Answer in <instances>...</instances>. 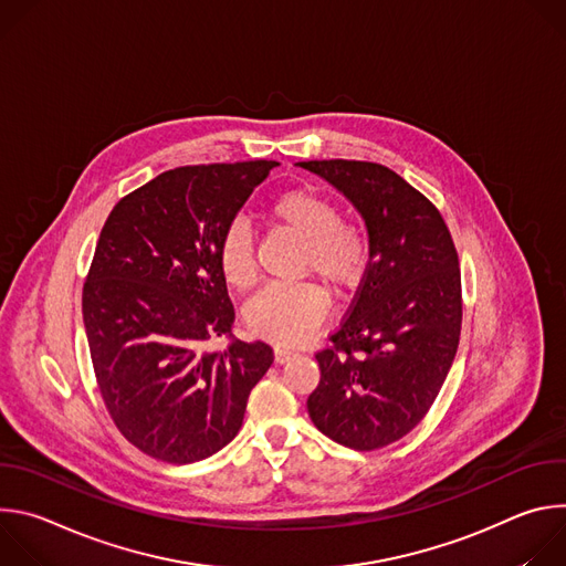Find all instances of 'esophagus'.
I'll return each instance as SVG.
<instances>
[{
    "mask_svg": "<svg viewBox=\"0 0 566 566\" xmlns=\"http://www.w3.org/2000/svg\"><path fill=\"white\" fill-rule=\"evenodd\" d=\"M273 354H275V363H286L289 358H293L295 356V352L293 349H289V347H282V345H277L275 349H273Z\"/></svg>",
    "mask_w": 566,
    "mask_h": 566,
    "instance_id": "34e87169",
    "label": "esophagus"
}]
</instances>
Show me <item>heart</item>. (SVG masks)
Returning <instances> with one entry per match:
<instances>
[{
  "mask_svg": "<svg viewBox=\"0 0 566 566\" xmlns=\"http://www.w3.org/2000/svg\"><path fill=\"white\" fill-rule=\"evenodd\" d=\"M271 219L304 239L300 271L315 275L336 293L354 289L367 264L358 228L340 221L338 206L315 190H293L271 206ZM219 269L239 291L255 284V244L247 226H230L219 244ZM327 315V297L311 282L273 284L247 306L249 329L280 345L306 340Z\"/></svg>",
  "mask_w": 566,
  "mask_h": 566,
  "instance_id": "1",
  "label": "heart"
}]
</instances>
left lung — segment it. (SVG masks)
Returning <instances> with one entry per match:
<instances>
[{"label": "left lung", "instance_id": "left-lung-1", "mask_svg": "<svg viewBox=\"0 0 566 566\" xmlns=\"http://www.w3.org/2000/svg\"><path fill=\"white\" fill-rule=\"evenodd\" d=\"M363 214L369 264L332 345L315 354L306 408L340 446L378 450L412 432L452 367L461 336V271L434 203L369 160H302Z\"/></svg>", "mask_w": 566, "mask_h": 566}]
</instances>
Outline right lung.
Returning <instances> with one entry per match:
<instances>
[{
    "label": "right lung",
    "instance_id": "obj_1",
    "mask_svg": "<svg viewBox=\"0 0 566 566\" xmlns=\"http://www.w3.org/2000/svg\"><path fill=\"white\" fill-rule=\"evenodd\" d=\"M277 160L186 166L158 175L109 212L87 282L83 319L101 396L140 452L201 461L230 443L273 349L228 336L234 308L219 244Z\"/></svg>",
    "mask_w": 566,
    "mask_h": 566
}]
</instances>
